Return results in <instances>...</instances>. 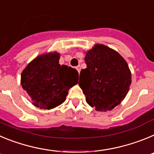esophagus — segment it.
<instances>
[{
	"mask_svg": "<svg viewBox=\"0 0 154 154\" xmlns=\"http://www.w3.org/2000/svg\"><path fill=\"white\" fill-rule=\"evenodd\" d=\"M76 70L78 71V72L79 73L80 72V71H81V67H80V65H78V66H76Z\"/></svg>",
	"mask_w": 154,
	"mask_h": 154,
	"instance_id": "34e87169",
	"label": "esophagus"
}]
</instances>
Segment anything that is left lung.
<instances>
[{
    "label": "left lung",
    "instance_id": "1",
    "mask_svg": "<svg viewBox=\"0 0 154 154\" xmlns=\"http://www.w3.org/2000/svg\"><path fill=\"white\" fill-rule=\"evenodd\" d=\"M87 67L82 69L79 85L86 103L97 111L112 110L125 99L131 85L127 62L115 50L96 44L85 53Z\"/></svg>",
    "mask_w": 154,
    "mask_h": 154
}]
</instances>
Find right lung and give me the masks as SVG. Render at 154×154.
I'll return each instance as SVG.
<instances>
[{"instance_id": "add662e5", "label": "right lung", "mask_w": 154, "mask_h": 154, "mask_svg": "<svg viewBox=\"0 0 154 154\" xmlns=\"http://www.w3.org/2000/svg\"><path fill=\"white\" fill-rule=\"evenodd\" d=\"M60 54L45 53L34 58L21 75V85L35 106L55 108L65 102L69 89L78 83L77 70L59 64Z\"/></svg>"}]
</instances>
